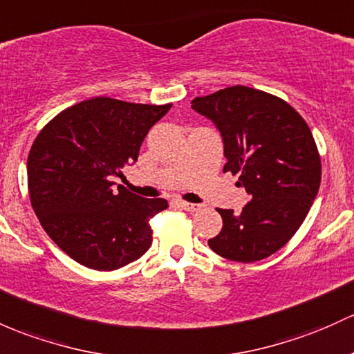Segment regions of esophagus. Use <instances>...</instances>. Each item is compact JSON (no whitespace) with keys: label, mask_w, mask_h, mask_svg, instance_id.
<instances>
[{"label":"esophagus","mask_w":354,"mask_h":354,"mask_svg":"<svg viewBox=\"0 0 354 354\" xmlns=\"http://www.w3.org/2000/svg\"><path fill=\"white\" fill-rule=\"evenodd\" d=\"M178 206H180L182 209H185V211H191V212H197V211H201V207L203 206H199V204H192V203H185V201H178Z\"/></svg>","instance_id":"1"}]
</instances>
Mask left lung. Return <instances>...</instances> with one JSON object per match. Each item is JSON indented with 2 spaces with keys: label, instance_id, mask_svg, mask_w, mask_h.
I'll return each instance as SVG.
<instances>
[{
  "label": "left lung",
  "instance_id": "1",
  "mask_svg": "<svg viewBox=\"0 0 354 354\" xmlns=\"http://www.w3.org/2000/svg\"><path fill=\"white\" fill-rule=\"evenodd\" d=\"M192 109L221 131L226 165L252 201L236 214L218 209L223 230L207 241L219 257L263 260L288 243L321 185V157L306 120L288 102L246 86L196 97Z\"/></svg>",
  "mask_w": 354,
  "mask_h": 354
}]
</instances>
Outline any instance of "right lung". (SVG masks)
Returning <instances> with one entry per match:
<instances>
[{
    "label": "right lung",
    "mask_w": 354,
    "mask_h": 354,
    "mask_svg": "<svg viewBox=\"0 0 354 354\" xmlns=\"http://www.w3.org/2000/svg\"><path fill=\"white\" fill-rule=\"evenodd\" d=\"M170 108L93 97L37 135L26 162L30 203L45 233L77 263L109 272L150 248V219L169 203L116 189L113 177L136 162L148 130Z\"/></svg>",
    "instance_id": "right-lung-1"
}]
</instances>
